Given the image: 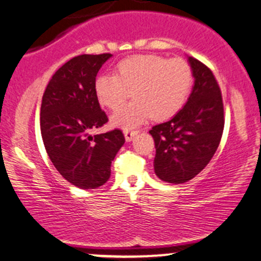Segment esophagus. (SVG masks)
<instances>
[{
  "instance_id": "34e87169",
  "label": "esophagus",
  "mask_w": 261,
  "mask_h": 261,
  "mask_svg": "<svg viewBox=\"0 0 261 261\" xmlns=\"http://www.w3.org/2000/svg\"><path fill=\"white\" fill-rule=\"evenodd\" d=\"M124 135H125V140H126L127 142H130V141H133L134 137L137 135V131H135V130H127V128H125V130H124Z\"/></svg>"
}]
</instances>
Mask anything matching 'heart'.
Masks as SVG:
<instances>
[{
    "label": "heart",
    "instance_id": "heart-1",
    "mask_svg": "<svg viewBox=\"0 0 261 261\" xmlns=\"http://www.w3.org/2000/svg\"><path fill=\"white\" fill-rule=\"evenodd\" d=\"M115 70V75L97 77L95 92L100 105L109 109L119 108L131 93L136 97L112 115L113 124L124 128L137 126L149 117L154 120L174 117L193 83L192 68L182 58L137 55L119 62Z\"/></svg>",
    "mask_w": 261,
    "mask_h": 261
}]
</instances>
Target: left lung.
Returning a JSON list of instances; mask_svg holds the SVG:
<instances>
[{"instance_id": "8db88e82", "label": "left lung", "mask_w": 261, "mask_h": 261, "mask_svg": "<svg viewBox=\"0 0 261 261\" xmlns=\"http://www.w3.org/2000/svg\"><path fill=\"white\" fill-rule=\"evenodd\" d=\"M194 76L192 93L169 121L149 131L154 139V171L169 184L190 181L208 165L224 131V103L214 74L198 59L188 57Z\"/></svg>"}]
</instances>
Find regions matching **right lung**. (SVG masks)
<instances>
[{"mask_svg": "<svg viewBox=\"0 0 261 261\" xmlns=\"http://www.w3.org/2000/svg\"><path fill=\"white\" fill-rule=\"evenodd\" d=\"M112 57L81 55L53 74L42 96V141L59 174L81 190H93L111 177V165L125 142L121 130L90 135L108 121L95 92L98 70Z\"/></svg>", "mask_w": 261, "mask_h": 261, "instance_id": "1", "label": "right lung"}]
</instances>
